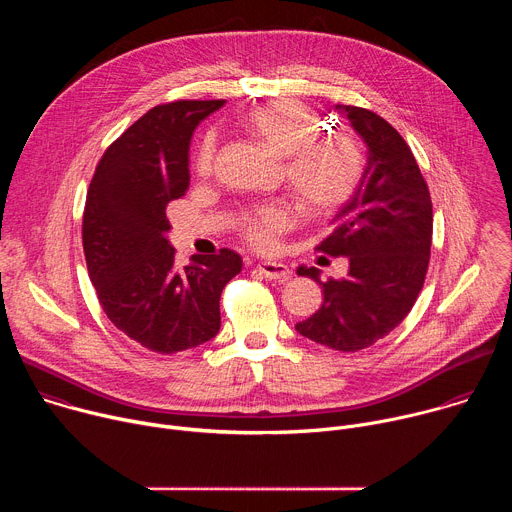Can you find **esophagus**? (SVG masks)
Listing matches in <instances>:
<instances>
[{
	"mask_svg": "<svg viewBox=\"0 0 512 512\" xmlns=\"http://www.w3.org/2000/svg\"><path fill=\"white\" fill-rule=\"evenodd\" d=\"M257 271L261 275H265L267 279H273V281H287L291 271L287 265L283 263H275V261H267V263H259L257 265Z\"/></svg>",
	"mask_w": 512,
	"mask_h": 512,
	"instance_id": "34e87169",
	"label": "esophagus"
}]
</instances>
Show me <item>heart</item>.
Masks as SVG:
<instances>
[{"mask_svg": "<svg viewBox=\"0 0 512 512\" xmlns=\"http://www.w3.org/2000/svg\"><path fill=\"white\" fill-rule=\"evenodd\" d=\"M243 125L267 152L287 158L285 180L308 212L316 216L334 214L354 196L362 176V156L356 141L344 133L318 138L322 123L302 103L277 99L253 107L243 117ZM214 158L216 137L208 133L196 150V172L208 176ZM291 221L294 218L289 208L267 204L245 216L243 235L253 247L269 251Z\"/></svg>", "mask_w": 512, "mask_h": 512, "instance_id": "obj_1", "label": "heart"}]
</instances>
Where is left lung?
I'll return each instance as SVG.
<instances>
[{
  "instance_id": "1",
  "label": "left lung",
  "mask_w": 512,
  "mask_h": 512,
  "mask_svg": "<svg viewBox=\"0 0 512 512\" xmlns=\"http://www.w3.org/2000/svg\"><path fill=\"white\" fill-rule=\"evenodd\" d=\"M336 111L369 150L354 196L316 247L330 257H348V275L322 281L320 269L298 267V275L320 283L324 302L296 330L322 346L356 352L385 338L411 312L429 265L433 212L427 184L399 131L369 109L336 105Z\"/></svg>"
}]
</instances>
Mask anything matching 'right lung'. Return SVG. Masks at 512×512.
<instances>
[{
    "instance_id": "1",
    "label": "right lung",
    "mask_w": 512,
    "mask_h": 512,
    "mask_svg": "<svg viewBox=\"0 0 512 512\" xmlns=\"http://www.w3.org/2000/svg\"><path fill=\"white\" fill-rule=\"evenodd\" d=\"M225 105L174 101L150 109L117 137L87 192L83 249L107 318L137 344L160 354L200 346L221 330V294L241 271L231 249L192 255L176 267L166 239V206L190 184L194 129Z\"/></svg>"
}]
</instances>
